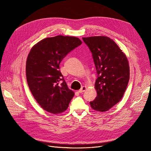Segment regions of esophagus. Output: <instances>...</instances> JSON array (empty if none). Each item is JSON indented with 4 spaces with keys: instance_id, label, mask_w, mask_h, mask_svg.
<instances>
[{
    "instance_id": "esophagus-1",
    "label": "esophagus",
    "mask_w": 151,
    "mask_h": 151,
    "mask_svg": "<svg viewBox=\"0 0 151 151\" xmlns=\"http://www.w3.org/2000/svg\"><path fill=\"white\" fill-rule=\"evenodd\" d=\"M86 86H83V87H82V88L79 90L78 92H79V93H82L84 92V91H86Z\"/></svg>"
}]
</instances>
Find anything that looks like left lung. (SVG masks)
I'll use <instances>...</instances> for the list:
<instances>
[{
  "label": "left lung",
  "instance_id": "8db88e82",
  "mask_svg": "<svg viewBox=\"0 0 151 151\" xmlns=\"http://www.w3.org/2000/svg\"><path fill=\"white\" fill-rule=\"evenodd\" d=\"M92 53L98 78L94 88L97 96L90 102L91 108L106 111L119 102L129 83V61L114 41L107 36L83 38Z\"/></svg>",
  "mask_w": 151,
  "mask_h": 151
}]
</instances>
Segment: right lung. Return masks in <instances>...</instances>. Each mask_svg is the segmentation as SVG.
<instances>
[{
	"mask_svg": "<svg viewBox=\"0 0 151 151\" xmlns=\"http://www.w3.org/2000/svg\"><path fill=\"white\" fill-rule=\"evenodd\" d=\"M81 44L78 38L58 35L41 40L31 49L26 65L27 83L44 110L58 114L67 109L74 93L67 87L59 65Z\"/></svg>",
	"mask_w": 151,
	"mask_h": 151,
	"instance_id": "right-lung-1",
	"label": "right lung"
}]
</instances>
